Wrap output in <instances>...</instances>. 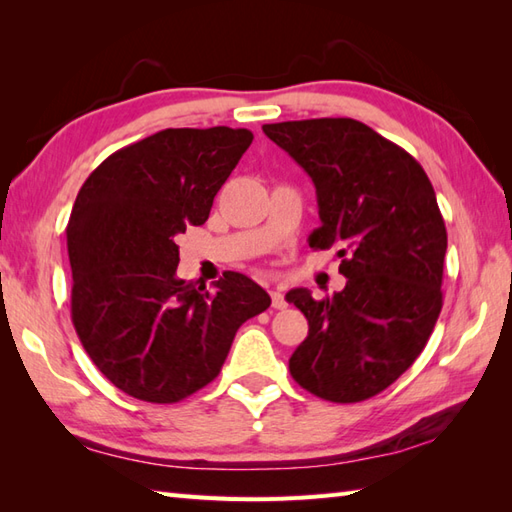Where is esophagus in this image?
<instances>
[{
    "mask_svg": "<svg viewBox=\"0 0 512 512\" xmlns=\"http://www.w3.org/2000/svg\"><path fill=\"white\" fill-rule=\"evenodd\" d=\"M270 299H273V308H277V310H281V308H286V306H288V303H286V297H284V292H281L279 288L270 290Z\"/></svg>",
    "mask_w": 512,
    "mask_h": 512,
    "instance_id": "esophagus-1",
    "label": "esophagus"
}]
</instances>
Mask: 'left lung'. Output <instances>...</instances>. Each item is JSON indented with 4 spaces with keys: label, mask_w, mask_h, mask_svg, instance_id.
Returning <instances> with one entry per match:
<instances>
[{
    "label": "left lung",
    "mask_w": 512,
    "mask_h": 512,
    "mask_svg": "<svg viewBox=\"0 0 512 512\" xmlns=\"http://www.w3.org/2000/svg\"><path fill=\"white\" fill-rule=\"evenodd\" d=\"M306 169L321 226L308 244L339 248L347 284L334 297L286 299L306 314L308 336L290 374L330 402H361L387 389L420 356L442 310L447 228L420 162L354 118L264 125Z\"/></svg>",
    "instance_id": "8db88e82"
}]
</instances>
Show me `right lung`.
Returning <instances> with one entry per match:
<instances>
[{
	"mask_svg": "<svg viewBox=\"0 0 512 512\" xmlns=\"http://www.w3.org/2000/svg\"><path fill=\"white\" fill-rule=\"evenodd\" d=\"M253 143L248 129H162L114 151L76 195L68 228L72 323L101 374L156 405L220 374L235 332L270 306L253 279L209 292L176 275V239L209 220L213 198Z\"/></svg>",
	"mask_w": 512,
	"mask_h": 512,
	"instance_id": "1",
	"label": "right lung"
}]
</instances>
